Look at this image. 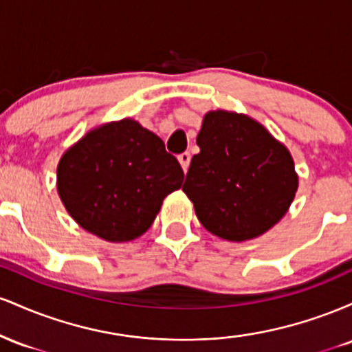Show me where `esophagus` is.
<instances>
[{
    "label": "esophagus",
    "instance_id": "1",
    "mask_svg": "<svg viewBox=\"0 0 352 352\" xmlns=\"http://www.w3.org/2000/svg\"><path fill=\"white\" fill-rule=\"evenodd\" d=\"M179 162L182 165V168H184V172L188 170V165H190V153L188 152H184L179 155Z\"/></svg>",
    "mask_w": 352,
    "mask_h": 352
}]
</instances>
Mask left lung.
Returning a JSON list of instances; mask_svg holds the SVG:
<instances>
[{"label": "left lung", "instance_id": "obj_1", "mask_svg": "<svg viewBox=\"0 0 352 352\" xmlns=\"http://www.w3.org/2000/svg\"><path fill=\"white\" fill-rule=\"evenodd\" d=\"M182 190L212 235L246 241L273 228L293 204L298 173L285 144L258 120L230 111L205 114Z\"/></svg>", "mask_w": 352, "mask_h": 352}]
</instances>
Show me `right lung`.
<instances>
[{"label":"right lung","instance_id":"obj_1","mask_svg":"<svg viewBox=\"0 0 352 352\" xmlns=\"http://www.w3.org/2000/svg\"><path fill=\"white\" fill-rule=\"evenodd\" d=\"M182 180L184 170L162 139L134 119L92 129L58 164V193L67 213L111 243L142 236Z\"/></svg>","mask_w":352,"mask_h":352}]
</instances>
